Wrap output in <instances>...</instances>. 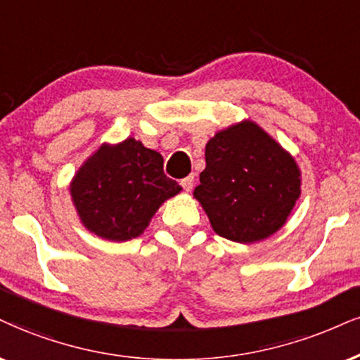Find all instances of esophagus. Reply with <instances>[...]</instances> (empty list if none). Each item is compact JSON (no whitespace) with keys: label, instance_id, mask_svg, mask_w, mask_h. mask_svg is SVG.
<instances>
[{"label":"esophagus","instance_id":"34e87169","mask_svg":"<svg viewBox=\"0 0 360 360\" xmlns=\"http://www.w3.org/2000/svg\"><path fill=\"white\" fill-rule=\"evenodd\" d=\"M193 180H195L193 175H188V176H185V179L180 181V185H181V187H184L185 192H190V190L193 188Z\"/></svg>","mask_w":360,"mask_h":360}]
</instances>
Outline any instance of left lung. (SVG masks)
<instances>
[{
  "mask_svg": "<svg viewBox=\"0 0 360 360\" xmlns=\"http://www.w3.org/2000/svg\"><path fill=\"white\" fill-rule=\"evenodd\" d=\"M205 162L193 197L220 237L259 242L285 224L300 197V170L259 125L245 120L217 133Z\"/></svg>",
  "mask_w": 360,
  "mask_h": 360,
  "instance_id": "obj_1",
  "label": "left lung"
}]
</instances>
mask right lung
Instances as JSON below:
<instances>
[{"mask_svg":"<svg viewBox=\"0 0 360 360\" xmlns=\"http://www.w3.org/2000/svg\"><path fill=\"white\" fill-rule=\"evenodd\" d=\"M180 190L163 173L162 155L135 139L100 146L70 185L83 225L113 242L143 233L158 207Z\"/></svg>","mask_w":360,"mask_h":360,"instance_id":"1","label":"right lung"}]
</instances>
